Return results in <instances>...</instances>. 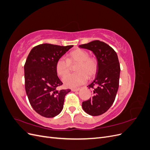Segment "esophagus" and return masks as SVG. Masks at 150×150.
Masks as SVG:
<instances>
[{"label": "esophagus", "instance_id": "esophagus-1", "mask_svg": "<svg viewBox=\"0 0 150 150\" xmlns=\"http://www.w3.org/2000/svg\"><path fill=\"white\" fill-rule=\"evenodd\" d=\"M79 90H80L79 88H78V89H71L72 91H74V92L78 91H79Z\"/></svg>", "mask_w": 150, "mask_h": 150}]
</instances>
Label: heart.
<instances>
[{"label":"heart","instance_id":"heart-1","mask_svg":"<svg viewBox=\"0 0 150 150\" xmlns=\"http://www.w3.org/2000/svg\"><path fill=\"white\" fill-rule=\"evenodd\" d=\"M71 64H79L76 69L78 72L65 76L70 71ZM98 66L96 57L89 56L88 51L79 49L71 52L68 55V59L64 57L59 59L56 62V68L59 75L62 78L65 76L62 81L66 87L76 88L86 83L88 76L91 78L96 74Z\"/></svg>","mask_w":150,"mask_h":150}]
</instances>
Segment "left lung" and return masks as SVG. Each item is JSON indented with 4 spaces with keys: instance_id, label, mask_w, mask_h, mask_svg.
<instances>
[{
    "instance_id": "1",
    "label": "left lung",
    "mask_w": 150,
    "mask_h": 150,
    "mask_svg": "<svg viewBox=\"0 0 150 150\" xmlns=\"http://www.w3.org/2000/svg\"><path fill=\"white\" fill-rule=\"evenodd\" d=\"M79 47L93 51L98 61V70L94 80L88 85L93 88V96L83 101V110L91 116L106 112L112 106L119 88L120 65L117 54L105 42L96 40Z\"/></svg>"
}]
</instances>
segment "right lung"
<instances>
[{"label": "right lung", "instance_id": "obj_1", "mask_svg": "<svg viewBox=\"0 0 150 150\" xmlns=\"http://www.w3.org/2000/svg\"><path fill=\"white\" fill-rule=\"evenodd\" d=\"M73 46L39 44L32 49L24 65L25 88L31 106L46 117L58 115L71 89L57 90L62 84L58 78L57 61Z\"/></svg>", "mask_w": 150, "mask_h": 150}]
</instances>
